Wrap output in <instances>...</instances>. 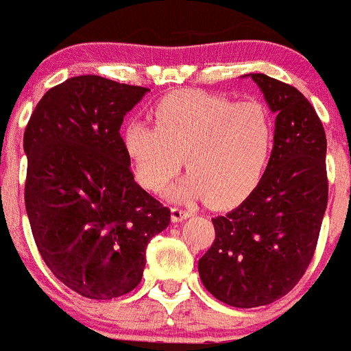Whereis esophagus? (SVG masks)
<instances>
[{
  "mask_svg": "<svg viewBox=\"0 0 351 351\" xmlns=\"http://www.w3.org/2000/svg\"><path fill=\"white\" fill-rule=\"evenodd\" d=\"M192 211L189 209H182V208H173L171 209V221H183L186 218H191Z\"/></svg>",
  "mask_w": 351,
  "mask_h": 351,
  "instance_id": "esophagus-1",
  "label": "esophagus"
}]
</instances>
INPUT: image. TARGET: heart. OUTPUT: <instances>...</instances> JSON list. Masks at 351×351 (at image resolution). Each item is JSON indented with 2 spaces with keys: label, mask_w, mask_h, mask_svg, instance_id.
<instances>
[{
  "label": "heart",
  "mask_w": 351,
  "mask_h": 351,
  "mask_svg": "<svg viewBox=\"0 0 351 351\" xmlns=\"http://www.w3.org/2000/svg\"><path fill=\"white\" fill-rule=\"evenodd\" d=\"M150 126L131 121L123 149L136 182L160 192L182 169L186 173L173 197L208 199L213 208H230L258 186L270 162L275 124L256 100L234 101L204 91L166 95L152 110Z\"/></svg>",
  "instance_id": "obj_1"
}]
</instances>
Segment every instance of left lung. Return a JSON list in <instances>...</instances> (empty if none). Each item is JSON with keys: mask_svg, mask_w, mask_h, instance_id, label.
<instances>
[{"mask_svg": "<svg viewBox=\"0 0 351 351\" xmlns=\"http://www.w3.org/2000/svg\"><path fill=\"white\" fill-rule=\"evenodd\" d=\"M271 112L275 140L258 186L241 206L213 218L216 237L199 260L206 289L235 308L274 303L312 261L327 208V140L303 93L251 74Z\"/></svg>", "mask_w": 351, "mask_h": 351, "instance_id": "obj_1", "label": "left lung"}]
</instances>
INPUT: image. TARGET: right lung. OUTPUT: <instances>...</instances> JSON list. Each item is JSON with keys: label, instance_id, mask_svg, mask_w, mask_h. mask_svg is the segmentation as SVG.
Listing matches in <instances>:
<instances>
[{"label": "right lung", "instance_id": "right-lung-1", "mask_svg": "<svg viewBox=\"0 0 351 351\" xmlns=\"http://www.w3.org/2000/svg\"><path fill=\"white\" fill-rule=\"evenodd\" d=\"M147 91L71 77L45 93L25 128V209L36 245L55 277L90 300L135 289L147 244L171 220L133 178L119 133Z\"/></svg>", "mask_w": 351, "mask_h": 351}]
</instances>
